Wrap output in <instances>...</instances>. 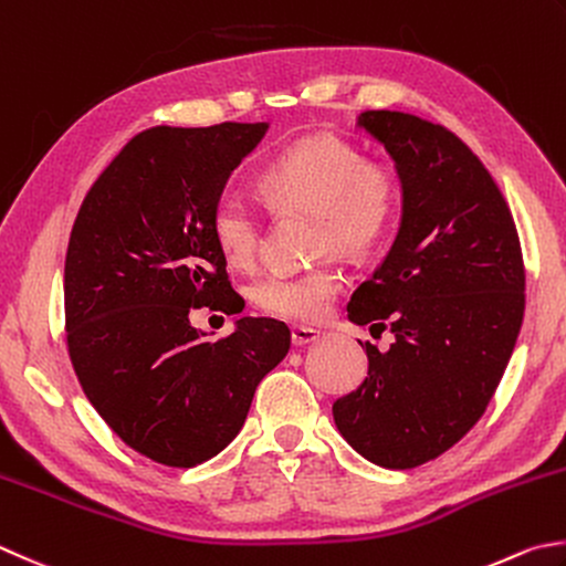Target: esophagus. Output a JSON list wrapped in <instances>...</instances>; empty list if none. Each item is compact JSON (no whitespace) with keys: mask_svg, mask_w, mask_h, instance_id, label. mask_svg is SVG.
Returning a JSON list of instances; mask_svg holds the SVG:
<instances>
[{"mask_svg":"<svg viewBox=\"0 0 566 566\" xmlns=\"http://www.w3.org/2000/svg\"><path fill=\"white\" fill-rule=\"evenodd\" d=\"M291 337H293V345L295 347H305V345L315 343V339L319 337V333H317V329H313V327H293L291 329Z\"/></svg>","mask_w":566,"mask_h":566,"instance_id":"34e87169","label":"esophagus"}]
</instances>
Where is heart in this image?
Listing matches in <instances>:
<instances>
[{
  "instance_id": "obj_1",
  "label": "heart",
  "mask_w": 566,
  "mask_h": 566,
  "mask_svg": "<svg viewBox=\"0 0 566 566\" xmlns=\"http://www.w3.org/2000/svg\"><path fill=\"white\" fill-rule=\"evenodd\" d=\"M259 191L275 214H311L315 255L339 251L367 255L391 237L401 211L397 169L381 157H359L335 135H303L263 165ZM209 229L219 251L239 269L259 259L263 219L247 197L221 191ZM345 273L335 261L307 271H273L251 285L255 311L291 323L323 317L343 291Z\"/></svg>"
}]
</instances>
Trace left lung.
Wrapping results in <instances>:
<instances>
[{
  "instance_id": "1",
  "label": "left lung",
  "mask_w": 566,
  "mask_h": 566,
  "mask_svg": "<svg viewBox=\"0 0 566 566\" xmlns=\"http://www.w3.org/2000/svg\"><path fill=\"white\" fill-rule=\"evenodd\" d=\"M359 127L397 163L403 217L347 313L371 335L391 329L394 343H365L367 379L333 416L352 449L407 471L485 413L525 315V261L503 191L449 127L399 111H365Z\"/></svg>"
}]
</instances>
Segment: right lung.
I'll return each mask as SVG.
<instances>
[{"instance_id": "add662e5", "label": "right lung", "mask_w": 566, "mask_h": 566, "mask_svg": "<svg viewBox=\"0 0 566 566\" xmlns=\"http://www.w3.org/2000/svg\"><path fill=\"white\" fill-rule=\"evenodd\" d=\"M265 127H147L73 221L63 271L71 365L103 421L155 463L191 468L227 449L259 381L291 349L279 319L241 317L214 343L189 323L201 307H243L209 217Z\"/></svg>"}]
</instances>
